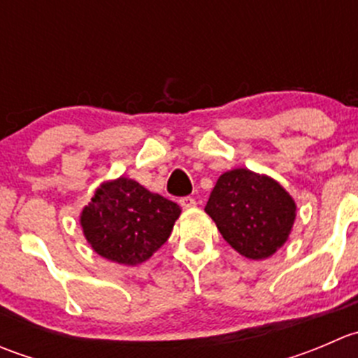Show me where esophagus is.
Returning a JSON list of instances; mask_svg holds the SVG:
<instances>
[{"label":"esophagus","instance_id":"esophagus-1","mask_svg":"<svg viewBox=\"0 0 358 358\" xmlns=\"http://www.w3.org/2000/svg\"><path fill=\"white\" fill-rule=\"evenodd\" d=\"M180 206H182L183 209L194 208V206H196V199H194V197H190V196L182 197V199H180Z\"/></svg>","mask_w":358,"mask_h":358}]
</instances>
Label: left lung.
<instances>
[{"label":"left lung","mask_w":358,"mask_h":358,"mask_svg":"<svg viewBox=\"0 0 358 358\" xmlns=\"http://www.w3.org/2000/svg\"><path fill=\"white\" fill-rule=\"evenodd\" d=\"M204 211L237 252L263 259L287 241L296 206L272 178L239 168L220 176Z\"/></svg>","instance_id":"8db88e82"}]
</instances>
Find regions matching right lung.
I'll use <instances>...</instances> for the list:
<instances>
[{
    "label": "right lung",
    "instance_id": "obj_1",
    "mask_svg": "<svg viewBox=\"0 0 358 358\" xmlns=\"http://www.w3.org/2000/svg\"><path fill=\"white\" fill-rule=\"evenodd\" d=\"M182 209L135 180L103 183L83 209L81 225L92 248L121 265H138L168 241Z\"/></svg>",
    "mask_w": 358,
    "mask_h": 358
}]
</instances>
